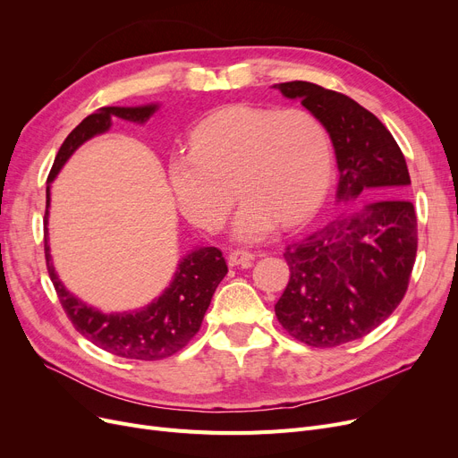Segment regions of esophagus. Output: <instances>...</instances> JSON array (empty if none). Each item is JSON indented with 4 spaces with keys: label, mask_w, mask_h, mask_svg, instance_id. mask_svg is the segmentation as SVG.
Masks as SVG:
<instances>
[{
    "label": "esophagus",
    "mask_w": 458,
    "mask_h": 458,
    "mask_svg": "<svg viewBox=\"0 0 458 458\" xmlns=\"http://www.w3.org/2000/svg\"><path fill=\"white\" fill-rule=\"evenodd\" d=\"M229 267H251V263L255 260V255L250 251H242V250H234L229 253Z\"/></svg>",
    "instance_id": "34e87169"
}]
</instances>
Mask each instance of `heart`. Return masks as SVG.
Instances as JSON below:
<instances>
[{
    "label": "heart",
    "mask_w": 458,
    "mask_h": 458,
    "mask_svg": "<svg viewBox=\"0 0 458 458\" xmlns=\"http://www.w3.org/2000/svg\"><path fill=\"white\" fill-rule=\"evenodd\" d=\"M191 152L169 158V184L181 212L205 231L224 225L236 195V241L255 242L279 222L293 224L320 203L332 177V143L322 121L301 107L268 110L231 104L190 136Z\"/></svg>",
    "instance_id": "heart-1"
}]
</instances>
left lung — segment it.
<instances>
[{"instance_id": "obj_1", "label": "left lung", "mask_w": 458, "mask_h": 458, "mask_svg": "<svg viewBox=\"0 0 458 458\" xmlns=\"http://www.w3.org/2000/svg\"><path fill=\"white\" fill-rule=\"evenodd\" d=\"M274 89L300 100L328 130L337 201L348 203L285 248L291 277L276 317L294 339L332 348L373 332L404 298L418 251L416 210L404 199L408 167L389 130L351 97L310 81Z\"/></svg>"}]
</instances>
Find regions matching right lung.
Returning a JSON list of instances; mask_svg holds the SVG:
<instances>
[{
    "mask_svg": "<svg viewBox=\"0 0 458 458\" xmlns=\"http://www.w3.org/2000/svg\"><path fill=\"white\" fill-rule=\"evenodd\" d=\"M158 110V104L136 107L107 106L87 115L63 141L54 160L47 186V212H45V255L50 279L59 296L61 306L74 324V328L106 352L128 360H164L169 358L199 332L203 317L210 306L212 294L227 274V265L217 248H193L181 259L169 287L148 306L124 311L102 313L87 306L63 285L50 255L48 244V208L50 184L72 152L98 134L112 128V119L119 117L130 123L143 124Z\"/></svg>",
    "mask_w": 458,
    "mask_h": 458,
    "instance_id": "add662e5",
    "label": "right lung"
}]
</instances>
